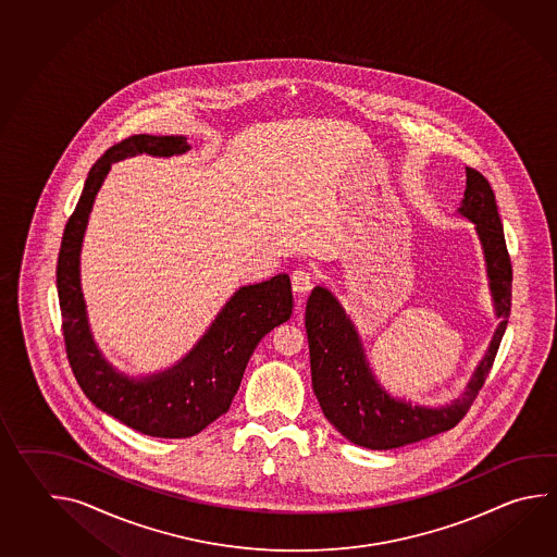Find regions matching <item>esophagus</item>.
I'll use <instances>...</instances> for the list:
<instances>
[{
    "label": "esophagus",
    "instance_id": "esophagus-1",
    "mask_svg": "<svg viewBox=\"0 0 557 557\" xmlns=\"http://www.w3.org/2000/svg\"><path fill=\"white\" fill-rule=\"evenodd\" d=\"M311 287H313V275L304 268H296L292 272V289L296 292L297 296H304Z\"/></svg>",
    "mask_w": 557,
    "mask_h": 557
}]
</instances>
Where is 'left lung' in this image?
<instances>
[{
  "label": "left lung",
  "mask_w": 557,
  "mask_h": 557,
  "mask_svg": "<svg viewBox=\"0 0 557 557\" xmlns=\"http://www.w3.org/2000/svg\"><path fill=\"white\" fill-rule=\"evenodd\" d=\"M456 214L474 224L499 323L465 393L448 405L424 407L412 405L407 398L393 397L373 373L361 335L337 296L318 285L307 299L306 330L313 393L325 419L357 446L391 450L455 429L465 419L492 369L510 318L511 263L496 196L490 182L474 169H466L465 198Z\"/></svg>",
  "instance_id": "obj_1"
}]
</instances>
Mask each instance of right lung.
<instances>
[{"label": "right lung", "mask_w": 557, "mask_h": 557, "mask_svg": "<svg viewBox=\"0 0 557 557\" xmlns=\"http://www.w3.org/2000/svg\"><path fill=\"white\" fill-rule=\"evenodd\" d=\"M190 150L186 137L135 135L109 148L92 164L75 212L69 218L58 260V294L69 363L97 409L135 431L159 438H188L227 412L251 352L292 315L287 273L242 285L178 363L159 373L131 376L102 357L92 337L81 289V248L95 198L111 164L137 154L174 157Z\"/></svg>", "instance_id": "add662e5"}]
</instances>
